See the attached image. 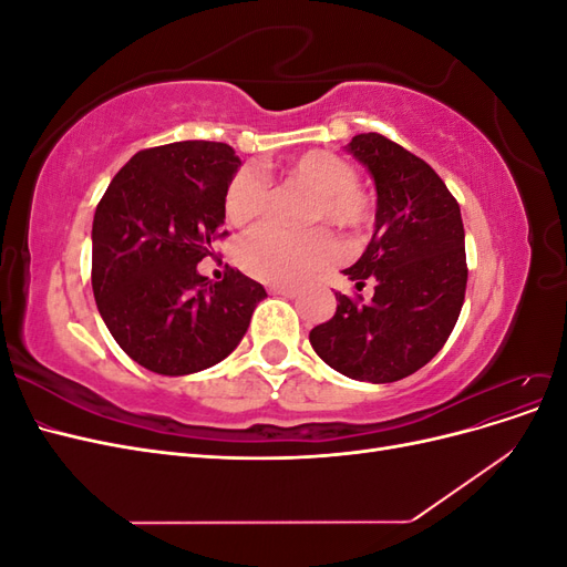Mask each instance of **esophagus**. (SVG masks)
Wrapping results in <instances>:
<instances>
[{"label":"esophagus","instance_id":"esophagus-1","mask_svg":"<svg viewBox=\"0 0 567 567\" xmlns=\"http://www.w3.org/2000/svg\"><path fill=\"white\" fill-rule=\"evenodd\" d=\"M269 293L284 296V298H296L298 290L296 288H288V286H269Z\"/></svg>","mask_w":567,"mask_h":567}]
</instances>
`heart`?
Instances as JSON below:
<instances>
[{"label": "heart", "mask_w": 567, "mask_h": 567, "mask_svg": "<svg viewBox=\"0 0 567 567\" xmlns=\"http://www.w3.org/2000/svg\"><path fill=\"white\" fill-rule=\"evenodd\" d=\"M288 182L312 188L315 196L307 208V221H331L333 227L362 234L373 219V198L362 186L354 184L357 173L350 161L333 151H305L281 167ZM271 200L269 182L241 169L225 192V217L234 227H248L260 219ZM342 248L329 229L288 231L274 225L255 229L238 248V265L252 279L271 286H298L333 265Z\"/></svg>", "instance_id": "heart-1"}]
</instances>
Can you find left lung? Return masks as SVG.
Returning a JSON list of instances; mask_svg holds the SVG:
<instances>
[{"label":"left lung","instance_id":"1","mask_svg":"<svg viewBox=\"0 0 567 567\" xmlns=\"http://www.w3.org/2000/svg\"><path fill=\"white\" fill-rule=\"evenodd\" d=\"M375 184V229L346 269L357 290L336 293V315L310 331L315 352L354 381L394 383L442 350L466 296L468 267L456 198L435 169L383 134H357L346 146Z\"/></svg>","mask_w":567,"mask_h":567}]
</instances>
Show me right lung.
Returning a JSON list of instances; mask_svg holds the SVG:
<instances>
[{"label":"right lung","instance_id":"1","mask_svg":"<svg viewBox=\"0 0 567 567\" xmlns=\"http://www.w3.org/2000/svg\"><path fill=\"white\" fill-rule=\"evenodd\" d=\"M241 167L219 142H175L134 153L99 200L92 225V288L111 336L136 364L161 375L215 367L241 342L267 298L229 269L221 281L196 265L227 231L225 192Z\"/></svg>","mask_w":567,"mask_h":567}]
</instances>
